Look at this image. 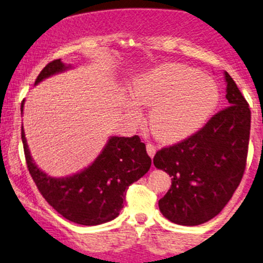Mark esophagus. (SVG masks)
<instances>
[{"mask_svg": "<svg viewBox=\"0 0 263 263\" xmlns=\"http://www.w3.org/2000/svg\"><path fill=\"white\" fill-rule=\"evenodd\" d=\"M155 152H156V148L154 147V144H152V143H148V144H147L148 155L151 156V158H153V156L155 155Z\"/></svg>", "mask_w": 263, "mask_h": 263, "instance_id": "34e87169", "label": "esophagus"}]
</instances>
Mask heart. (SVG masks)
<instances>
[{"label":"heart","instance_id":"obj_1","mask_svg":"<svg viewBox=\"0 0 263 263\" xmlns=\"http://www.w3.org/2000/svg\"><path fill=\"white\" fill-rule=\"evenodd\" d=\"M126 111L139 120L138 104L152 107L148 122L161 141H181L195 132L217 107V86L195 69L181 64H162L136 80Z\"/></svg>","mask_w":263,"mask_h":263}]
</instances>
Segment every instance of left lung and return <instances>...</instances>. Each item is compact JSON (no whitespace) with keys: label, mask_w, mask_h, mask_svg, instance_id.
<instances>
[{"label":"left lung","mask_w":263,"mask_h":263,"mask_svg":"<svg viewBox=\"0 0 263 263\" xmlns=\"http://www.w3.org/2000/svg\"><path fill=\"white\" fill-rule=\"evenodd\" d=\"M224 78L229 107L194 135L161 148L153 159L155 167L172 177L159 209L174 223L198 226L217 216L247 167L251 111L231 75L224 72Z\"/></svg>","instance_id":"1"}]
</instances>
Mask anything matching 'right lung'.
Returning a JSON list of instances; mask_svg holds the SVG:
<instances>
[{
  "label": "right lung",
  "mask_w": 263,
  "mask_h": 263,
  "mask_svg": "<svg viewBox=\"0 0 263 263\" xmlns=\"http://www.w3.org/2000/svg\"><path fill=\"white\" fill-rule=\"evenodd\" d=\"M69 66L61 59L49 62L35 84ZM24 101L22 102L23 111ZM22 141L28 170L46 201L66 220L78 224L96 226L118 217L126 192L147 174L152 165L145 144L138 136L111 137L95 162L84 171L65 178H53L32 161L22 127Z\"/></svg>",
  "instance_id": "obj_1"
}]
</instances>
